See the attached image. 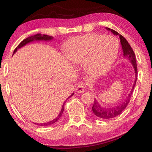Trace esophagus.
<instances>
[{"mask_svg": "<svg viewBox=\"0 0 152 152\" xmlns=\"http://www.w3.org/2000/svg\"><path fill=\"white\" fill-rule=\"evenodd\" d=\"M85 89H86V86L85 85H83V84H80V85H79L76 88L77 92L80 93H83L84 91H85Z\"/></svg>", "mask_w": 152, "mask_h": 152, "instance_id": "obj_1", "label": "esophagus"}]
</instances>
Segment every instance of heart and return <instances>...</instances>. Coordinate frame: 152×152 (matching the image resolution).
<instances>
[{
	"label": "heart",
	"mask_w": 152,
	"mask_h": 152,
	"mask_svg": "<svg viewBox=\"0 0 152 152\" xmlns=\"http://www.w3.org/2000/svg\"><path fill=\"white\" fill-rule=\"evenodd\" d=\"M118 49V42L114 37L93 33L74 38L66 53L74 63L86 62V68L90 73L101 74L112 66Z\"/></svg>",
	"instance_id": "obj_1"
}]
</instances>
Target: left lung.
Wrapping results in <instances>:
<instances>
[{
	"instance_id": "obj_1",
	"label": "left lung",
	"mask_w": 152,
	"mask_h": 152,
	"mask_svg": "<svg viewBox=\"0 0 152 152\" xmlns=\"http://www.w3.org/2000/svg\"><path fill=\"white\" fill-rule=\"evenodd\" d=\"M106 29L108 30H110L111 32L115 35H119L120 42H121V45H122V50H123V55L124 57H126V58L130 60L131 63L132 64V66H133L134 72H134V73H135V79H134L133 85H132V89L131 92H130V93L129 94L128 97H127V98L123 102L120 103V104H119L118 105H117V106L111 107L108 108L103 107L102 106H101V105L95 99V101H94V103H93V105L92 107L93 113L96 117L101 119L113 118H115L118 116V115H119L125 110V108L126 107L127 105L129 104L130 99H131V98L132 97V93L133 92L134 86L136 85L137 76L136 57L133 50H132V49L131 47V45H129V43L126 40V38H125L124 37H122L121 34H119L118 32H117L116 31L112 30V29L107 28H106Z\"/></svg>"
}]
</instances>
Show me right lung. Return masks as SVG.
<instances>
[{
    "label": "right lung",
    "instance_id": "obj_1",
    "mask_svg": "<svg viewBox=\"0 0 152 152\" xmlns=\"http://www.w3.org/2000/svg\"><path fill=\"white\" fill-rule=\"evenodd\" d=\"M51 39H53V37H49V36L45 35V34L41 35V34H37V35L32 36V37H28L27 38H26V39H24L23 40V41H21L20 43V44H19V45L18 46V47L15 48V49L14 50L13 54L15 53L17 51V50H18V49H20V48L23 47L24 45H26V44H28V43H29V42L34 41V40H51ZM73 95H74V93H72L70 96H69V97H68V99L69 97H71ZM66 101L64 102V105H62L61 112H60V113L59 114V115H57L56 118H55L54 120H51V121H50L49 122H46V123L36 124H38V125H39V126H49V125H51L55 123V122H56L57 120H58L60 118H61L62 114H63L64 110V105H65V103H66Z\"/></svg>",
    "mask_w": 152,
    "mask_h": 152
}]
</instances>
